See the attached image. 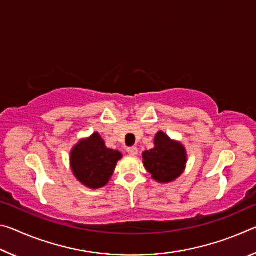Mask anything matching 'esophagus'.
Segmentation results:
<instances>
[{
	"label": "esophagus",
	"mask_w": 256,
	"mask_h": 256,
	"mask_svg": "<svg viewBox=\"0 0 256 256\" xmlns=\"http://www.w3.org/2000/svg\"><path fill=\"white\" fill-rule=\"evenodd\" d=\"M126 151H128V154L130 156H136L138 154V148H136V146H131V148H128Z\"/></svg>",
	"instance_id": "esophagus-1"
}]
</instances>
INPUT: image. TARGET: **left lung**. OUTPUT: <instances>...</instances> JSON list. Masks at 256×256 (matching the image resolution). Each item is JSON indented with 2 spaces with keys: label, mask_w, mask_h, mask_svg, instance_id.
Here are the masks:
<instances>
[{
  "label": "left lung",
  "mask_w": 256,
  "mask_h": 256,
  "mask_svg": "<svg viewBox=\"0 0 256 256\" xmlns=\"http://www.w3.org/2000/svg\"><path fill=\"white\" fill-rule=\"evenodd\" d=\"M144 166L154 180L170 183L183 174L188 154L184 146L159 131L154 136V146L142 154Z\"/></svg>",
  "instance_id": "obj_1"
}]
</instances>
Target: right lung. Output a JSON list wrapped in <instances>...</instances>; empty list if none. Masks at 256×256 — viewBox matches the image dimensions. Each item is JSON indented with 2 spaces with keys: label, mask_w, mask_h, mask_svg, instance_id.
<instances>
[{
  "label": "right lung",
  "mask_w": 256,
  "mask_h": 256,
  "mask_svg": "<svg viewBox=\"0 0 256 256\" xmlns=\"http://www.w3.org/2000/svg\"><path fill=\"white\" fill-rule=\"evenodd\" d=\"M120 158L122 154L108 149L99 133L94 132L73 146L70 154L71 170L81 184L89 188H100L110 182Z\"/></svg>",
  "instance_id": "obj_1"
}]
</instances>
